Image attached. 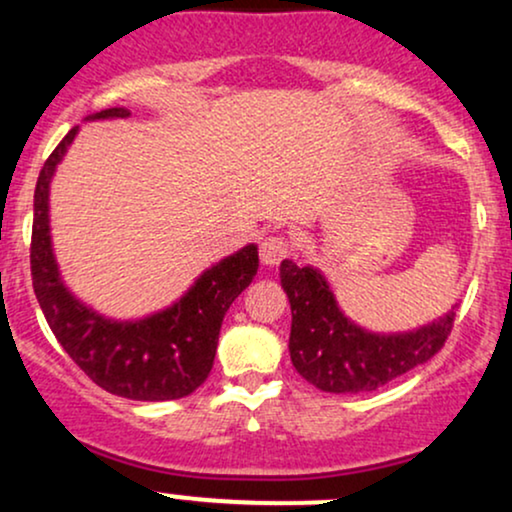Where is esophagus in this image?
<instances>
[{
    "instance_id": "esophagus-1",
    "label": "esophagus",
    "mask_w": 512,
    "mask_h": 512,
    "mask_svg": "<svg viewBox=\"0 0 512 512\" xmlns=\"http://www.w3.org/2000/svg\"><path fill=\"white\" fill-rule=\"evenodd\" d=\"M284 257H289V240H286L284 236H279V233H272V236L262 238L260 260L264 264L274 267V264H279Z\"/></svg>"
}]
</instances>
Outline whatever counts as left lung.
Here are the masks:
<instances>
[{
    "mask_svg": "<svg viewBox=\"0 0 512 512\" xmlns=\"http://www.w3.org/2000/svg\"><path fill=\"white\" fill-rule=\"evenodd\" d=\"M281 286L291 303L289 351L298 373L322 392L356 395L378 390L443 349L455 310L431 325L402 334L361 330L339 310L330 284L317 269L284 260Z\"/></svg>",
    "mask_w": 512,
    "mask_h": 512,
    "instance_id": "1",
    "label": "left lung"
}]
</instances>
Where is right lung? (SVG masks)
<instances>
[{
  "instance_id": "obj_1",
  "label": "right lung",
  "mask_w": 512,
  "mask_h": 512,
  "mask_svg": "<svg viewBox=\"0 0 512 512\" xmlns=\"http://www.w3.org/2000/svg\"><path fill=\"white\" fill-rule=\"evenodd\" d=\"M105 117H129V110L108 108L91 115V120ZM74 137L76 127L52 151L35 185L31 236L35 298L57 342L98 387L137 402L187 397L207 380L214 366L223 315L255 279L260 267L257 248L245 245L214 264L178 303L144 320L117 322L93 313L62 284L50 243V180Z\"/></svg>"
}]
</instances>
